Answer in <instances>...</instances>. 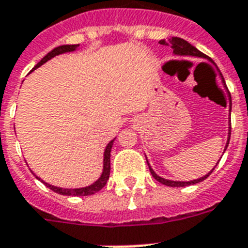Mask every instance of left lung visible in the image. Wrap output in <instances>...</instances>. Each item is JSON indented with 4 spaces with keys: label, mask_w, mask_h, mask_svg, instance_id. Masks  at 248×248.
Returning a JSON list of instances; mask_svg holds the SVG:
<instances>
[{
    "label": "left lung",
    "mask_w": 248,
    "mask_h": 248,
    "mask_svg": "<svg viewBox=\"0 0 248 248\" xmlns=\"http://www.w3.org/2000/svg\"><path fill=\"white\" fill-rule=\"evenodd\" d=\"M160 43L164 44V45H170V46L172 47V50H174V53L178 54V55H190V57L207 58V55H205V54H203L202 51H199L197 47L193 46V45H190L188 41H185L184 39H180V37H171V39H169L168 41L161 40ZM220 76H222V74H220ZM222 80L224 82L223 77H222ZM230 98H231V94H230ZM231 108H232V101L230 99V111H231ZM230 139H231V132L228 134V141H227L226 149H227V146H228V143H230ZM147 165H149V161H147ZM149 169H150V172H151V175H153L154 178L157 180V182L161 183V184H164V185H168V186H186V185L197 184V183L203 182L204 179H207L208 176L211 175L212 171L214 170L213 169L211 172H208L207 175L202 176L201 179H197V180H191V182H172V180H168V179L160 178V176L156 175L155 171H154V170L150 168V165H149Z\"/></svg>",
    "instance_id": "8db88e82"
}]
</instances>
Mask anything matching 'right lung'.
<instances>
[{
    "mask_svg": "<svg viewBox=\"0 0 248 248\" xmlns=\"http://www.w3.org/2000/svg\"><path fill=\"white\" fill-rule=\"evenodd\" d=\"M78 47V45H62V46H58L55 49H53L50 53H47L43 59L39 62V63L35 65L34 69L39 68L40 65H43L44 63H46L47 60L54 58L55 55H59V54L66 53V51H73V50H76ZM113 141L112 140L111 142L108 143L107 147L105 150V159H103V172H102L101 178L97 180L95 183H93L92 185H89V186H85V188H79V189H63V188H58V186H54V185H50L47 183H44V184L46 185L47 188L51 189L53 191L58 193V194L62 195H73V197H84V195H92L95 194L97 191L101 190L106 184H107V180L109 179V171H111V149L112 145H113ZM37 178V176H36ZM39 179V178H37ZM40 180V179H39Z\"/></svg>",
    "mask_w": 248,
    "mask_h": 248,
    "instance_id": "right-lung-1",
    "label": "right lung"
}]
</instances>
